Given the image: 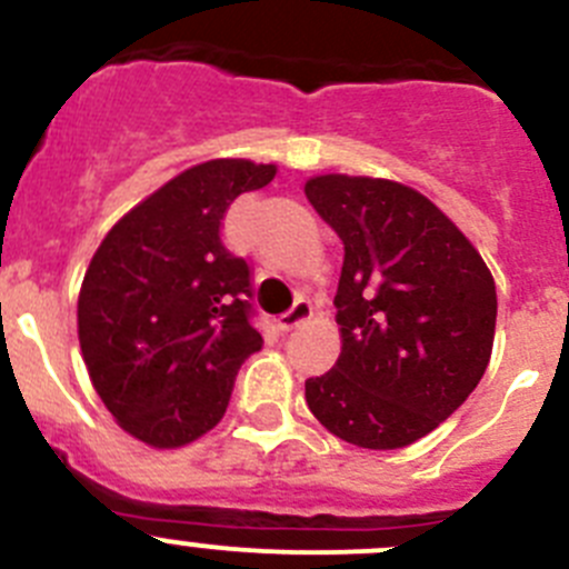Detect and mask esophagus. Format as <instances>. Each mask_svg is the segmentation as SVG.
I'll return each mask as SVG.
<instances>
[{
  "instance_id": "34e87169",
  "label": "esophagus",
  "mask_w": 569,
  "mask_h": 569,
  "mask_svg": "<svg viewBox=\"0 0 569 569\" xmlns=\"http://www.w3.org/2000/svg\"><path fill=\"white\" fill-rule=\"evenodd\" d=\"M313 313V306L308 300H297L295 306L289 308V311L286 313H280L278 317V328L280 330H291V328H297V325L300 322H306L308 317H311Z\"/></svg>"
}]
</instances>
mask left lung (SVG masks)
<instances>
[{
    "mask_svg": "<svg viewBox=\"0 0 569 569\" xmlns=\"http://www.w3.org/2000/svg\"><path fill=\"white\" fill-rule=\"evenodd\" d=\"M313 211L345 244L341 356L306 380L313 417L345 442L397 450L431 433L487 372L498 295L467 236L395 180L319 174Z\"/></svg>",
    "mask_w": 569,
    "mask_h": 569,
    "instance_id": "left-lung-1",
    "label": "left lung"
}]
</instances>
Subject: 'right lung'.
Listing matches in <instances>:
<instances>
[{"mask_svg": "<svg viewBox=\"0 0 569 569\" xmlns=\"http://www.w3.org/2000/svg\"><path fill=\"white\" fill-rule=\"evenodd\" d=\"M274 172L241 158L186 169L124 213L88 263L82 361L116 422L152 448L211 431L244 358L261 350L250 263L222 244V219Z\"/></svg>", "mask_w": 569, "mask_h": 569, "instance_id": "right-lung-1", "label": "right lung"}]
</instances>
